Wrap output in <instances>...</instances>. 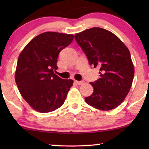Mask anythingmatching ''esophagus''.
<instances>
[{"label":"esophagus","mask_w":149,"mask_h":149,"mask_svg":"<svg viewBox=\"0 0 149 149\" xmlns=\"http://www.w3.org/2000/svg\"><path fill=\"white\" fill-rule=\"evenodd\" d=\"M74 82L77 83V84H78V85H82L83 83V81H74Z\"/></svg>","instance_id":"esophagus-1"}]
</instances>
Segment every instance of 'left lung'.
<instances>
[{
    "instance_id": "obj_1",
    "label": "left lung",
    "mask_w": 149,
    "mask_h": 149,
    "mask_svg": "<svg viewBox=\"0 0 149 149\" xmlns=\"http://www.w3.org/2000/svg\"><path fill=\"white\" fill-rule=\"evenodd\" d=\"M74 38L91 66L100 67V79L90 83L93 92L85 97L87 104L102 111L117 108L131 88L134 67L131 55L115 34L101 28L75 34Z\"/></svg>"
}]
</instances>
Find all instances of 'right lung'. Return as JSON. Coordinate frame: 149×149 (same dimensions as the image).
Listing matches in <instances>:
<instances>
[{
  "mask_svg": "<svg viewBox=\"0 0 149 149\" xmlns=\"http://www.w3.org/2000/svg\"><path fill=\"white\" fill-rule=\"evenodd\" d=\"M72 34L46 32L28 42L18 58L15 82L23 98L40 113H49L64 104L72 79L55 74L59 53L72 42Z\"/></svg>",
  "mask_w": 149,
  "mask_h": 149,
  "instance_id": "right-lung-1",
  "label": "right lung"
}]
</instances>
